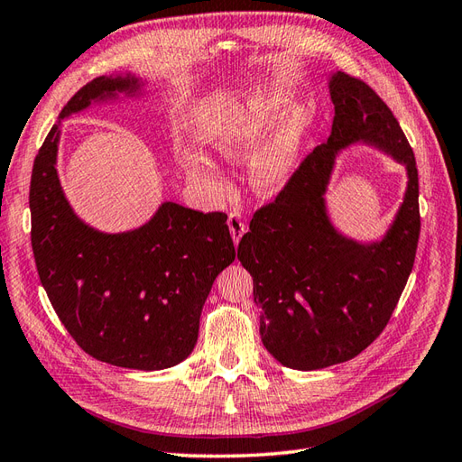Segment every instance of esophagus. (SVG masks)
Wrapping results in <instances>:
<instances>
[{
  "label": "esophagus",
  "mask_w": 462,
  "mask_h": 462,
  "mask_svg": "<svg viewBox=\"0 0 462 462\" xmlns=\"http://www.w3.org/2000/svg\"><path fill=\"white\" fill-rule=\"evenodd\" d=\"M228 228H230L234 244L238 245V242L242 240V236L245 234V222L242 220V217L238 215V212H230V217H228Z\"/></svg>",
  "instance_id": "esophagus-1"
}]
</instances>
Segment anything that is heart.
I'll use <instances>...</instances> for the list:
<instances>
[{
	"mask_svg": "<svg viewBox=\"0 0 462 462\" xmlns=\"http://www.w3.org/2000/svg\"><path fill=\"white\" fill-rule=\"evenodd\" d=\"M282 111V101L275 91L257 89L245 99L230 103L205 128L207 144L224 158H240L255 150L265 134L275 126ZM304 116L300 111H289L281 118L273 136L259 148L250 162L252 181L259 193H277L285 187L297 168ZM183 168L200 180L218 181L217 162L200 156L199 152H181Z\"/></svg>",
	"mask_w": 462,
	"mask_h": 462,
	"instance_id": "heart-1",
	"label": "heart"
}]
</instances>
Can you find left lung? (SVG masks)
Listing matches in <instances>:
<instances>
[{
    "label": "left lung",
    "mask_w": 462,
    "mask_h": 462,
    "mask_svg": "<svg viewBox=\"0 0 462 462\" xmlns=\"http://www.w3.org/2000/svg\"><path fill=\"white\" fill-rule=\"evenodd\" d=\"M334 125L271 205L259 208L238 245L262 310L259 334L273 357L297 371L326 369L369 347L393 316L420 238L416 158L393 111L365 84L329 74ZM381 149L407 168L405 199L381 241L359 243L328 218L325 191L338 153Z\"/></svg>",
    "instance_id": "obj_1"
}]
</instances>
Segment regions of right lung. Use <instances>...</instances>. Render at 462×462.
Returning <instances> with one entry per match:
<instances>
[{"label": "right lung", "instance_id": "1", "mask_svg": "<svg viewBox=\"0 0 462 462\" xmlns=\"http://www.w3.org/2000/svg\"><path fill=\"white\" fill-rule=\"evenodd\" d=\"M146 79L99 76L62 109L31 175V244L39 277L76 344L97 361L162 371L191 355L212 282L236 259L224 212L165 200L142 226L101 232L68 203L56 160L62 121L125 97H142Z\"/></svg>", "mask_w": 462, "mask_h": 462}]
</instances>
